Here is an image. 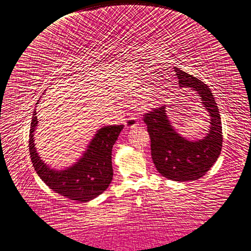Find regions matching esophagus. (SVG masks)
I'll list each match as a JSON object with an SVG mask.
<instances>
[{"mask_svg":"<svg viewBox=\"0 0 251 251\" xmlns=\"http://www.w3.org/2000/svg\"><path fill=\"white\" fill-rule=\"evenodd\" d=\"M137 126V120L135 117H130V118H127L125 120V127L127 129H130Z\"/></svg>","mask_w":251,"mask_h":251,"instance_id":"34e87169","label":"esophagus"}]
</instances>
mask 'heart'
<instances>
[{
    "mask_svg": "<svg viewBox=\"0 0 251 251\" xmlns=\"http://www.w3.org/2000/svg\"><path fill=\"white\" fill-rule=\"evenodd\" d=\"M145 105H149V104H145Z\"/></svg>",
    "mask_w": 251,
    "mask_h": 251,
    "instance_id": "1",
    "label": "heart"
}]
</instances>
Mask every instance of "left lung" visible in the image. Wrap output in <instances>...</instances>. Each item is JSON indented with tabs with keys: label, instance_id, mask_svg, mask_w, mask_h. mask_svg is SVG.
Returning <instances> with one entry per match:
<instances>
[{
	"label": "left lung",
	"instance_id": "8db88e82",
	"mask_svg": "<svg viewBox=\"0 0 251 251\" xmlns=\"http://www.w3.org/2000/svg\"><path fill=\"white\" fill-rule=\"evenodd\" d=\"M179 85L191 87L200 97L209 116V130L203 139L189 141L171 125L166 106L154 108L144 116L151 140V156L157 171L168 179L190 181L199 179L216 163L222 149V124L211 88L188 73L174 68Z\"/></svg>",
	"mask_w": 251,
	"mask_h": 251
}]
</instances>
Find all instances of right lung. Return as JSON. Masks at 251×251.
<instances>
[{
    "mask_svg": "<svg viewBox=\"0 0 251 251\" xmlns=\"http://www.w3.org/2000/svg\"><path fill=\"white\" fill-rule=\"evenodd\" d=\"M38 121L34 110L29 134V151L36 173L48 187L71 200L87 202L108 188L114 170L111 150L124 125L100 128L77 163L64 170H54L39 157L34 144Z\"/></svg>",
    "mask_w": 251,
    "mask_h": 251,
    "instance_id": "1",
    "label": "right lung"
}]
</instances>
